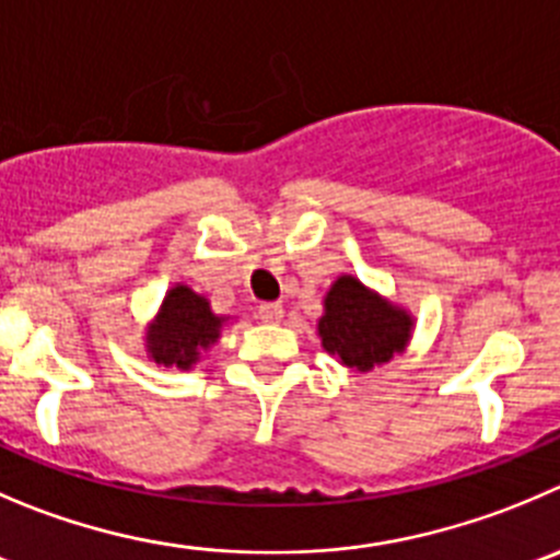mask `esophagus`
Segmentation results:
<instances>
[{
    "mask_svg": "<svg viewBox=\"0 0 560 560\" xmlns=\"http://www.w3.org/2000/svg\"><path fill=\"white\" fill-rule=\"evenodd\" d=\"M258 316L264 318V322L277 324L283 318V305H280V302H264V305L258 307Z\"/></svg>",
    "mask_w": 560,
    "mask_h": 560,
    "instance_id": "obj_1",
    "label": "esophagus"
}]
</instances>
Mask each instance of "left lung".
<instances>
[{
	"label": "left lung",
	"mask_w": 560,
	"mask_h": 560,
	"mask_svg": "<svg viewBox=\"0 0 560 560\" xmlns=\"http://www.w3.org/2000/svg\"><path fill=\"white\" fill-rule=\"evenodd\" d=\"M316 329L324 351L343 369L369 374L407 349L415 318L354 275H340L324 294V313Z\"/></svg>",
	"instance_id": "obj_1"
}]
</instances>
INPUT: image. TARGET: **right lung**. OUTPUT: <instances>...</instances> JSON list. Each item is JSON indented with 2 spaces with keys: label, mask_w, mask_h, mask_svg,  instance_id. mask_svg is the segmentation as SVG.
Masks as SVG:
<instances>
[{
  "label": "right lung",
  "mask_w": 560,
  "mask_h": 560,
  "mask_svg": "<svg viewBox=\"0 0 560 560\" xmlns=\"http://www.w3.org/2000/svg\"><path fill=\"white\" fill-rule=\"evenodd\" d=\"M231 316H217L211 302L189 285L175 283L164 294L156 318L145 329V351L156 365L189 371L220 340Z\"/></svg>",
  "instance_id": "obj_1"
}]
</instances>
